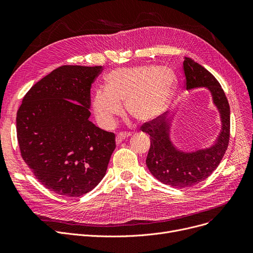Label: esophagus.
Listing matches in <instances>:
<instances>
[{
  "label": "esophagus",
  "instance_id": "esophagus-1",
  "mask_svg": "<svg viewBox=\"0 0 253 253\" xmlns=\"http://www.w3.org/2000/svg\"><path fill=\"white\" fill-rule=\"evenodd\" d=\"M130 135H131V134L128 133V132H120V133H118L117 136H116V142H117V144L121 143L124 139H126V138L129 137Z\"/></svg>",
  "mask_w": 253,
  "mask_h": 253
}]
</instances>
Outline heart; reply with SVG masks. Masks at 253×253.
<instances>
[{
    "instance_id": "b5f03b06",
    "label": "heart",
    "mask_w": 253,
    "mask_h": 253,
    "mask_svg": "<svg viewBox=\"0 0 253 253\" xmlns=\"http://www.w3.org/2000/svg\"><path fill=\"white\" fill-rule=\"evenodd\" d=\"M175 83L174 74L167 68L137 65L112 71L105 79V89L93 93L92 111L100 126H112L122 113L138 122H150L160 116Z\"/></svg>"
}]
</instances>
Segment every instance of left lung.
<instances>
[{
	"label": "left lung",
	"mask_w": 253,
	"mask_h": 253,
	"mask_svg": "<svg viewBox=\"0 0 253 253\" xmlns=\"http://www.w3.org/2000/svg\"><path fill=\"white\" fill-rule=\"evenodd\" d=\"M183 72L187 89L206 87L220 114L221 130L216 141L209 148L195 152H182L170 140V126L173 118L160 115L145 122L141 131L151 137L147 166L161 182L176 189L192 187L205 180L219 165L230 140V105L220 84L214 76L192 58L184 57Z\"/></svg>",
	"instance_id": "8db88e82"
}]
</instances>
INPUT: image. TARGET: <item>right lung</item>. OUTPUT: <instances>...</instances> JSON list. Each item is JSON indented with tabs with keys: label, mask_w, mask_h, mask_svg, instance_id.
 I'll return each mask as SVG.
<instances>
[{
	"label": "right lung",
	"mask_w": 253,
	"mask_h": 253,
	"mask_svg": "<svg viewBox=\"0 0 253 253\" xmlns=\"http://www.w3.org/2000/svg\"><path fill=\"white\" fill-rule=\"evenodd\" d=\"M102 66L62 65L37 82L17 112L21 157L45 188L68 197L94 189L116 148L115 134L89 117L90 89Z\"/></svg>",
	"instance_id": "1"
}]
</instances>
